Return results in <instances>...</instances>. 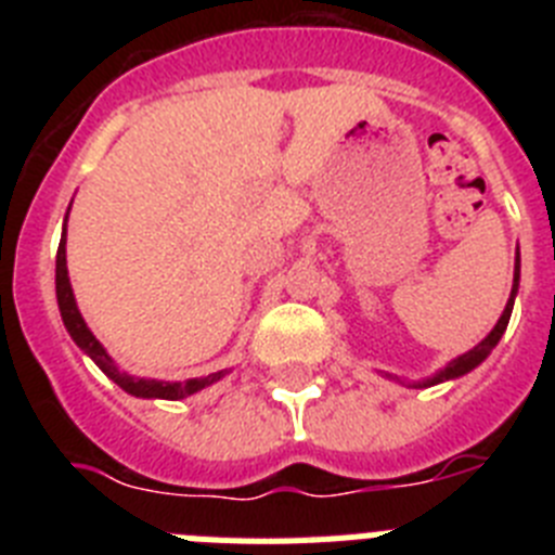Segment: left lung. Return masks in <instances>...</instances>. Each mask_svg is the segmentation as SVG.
I'll return each mask as SVG.
<instances>
[{
  "instance_id": "8db88e82",
  "label": "left lung",
  "mask_w": 555,
  "mask_h": 555,
  "mask_svg": "<svg viewBox=\"0 0 555 555\" xmlns=\"http://www.w3.org/2000/svg\"><path fill=\"white\" fill-rule=\"evenodd\" d=\"M517 288H519V253H517V261H514V286H512V297H508L506 308H503V313H500V320L498 325L492 327V333H489L480 345H475L473 350L464 352V356L453 358L444 370L436 372L434 377H425V380H416V384H411L414 389H425V386H436V384H442V380H453V377H461V375H467V372H473L475 366L480 364V361H487L489 352L498 347L500 336L506 333L508 327V320H512V308H514V297H517Z\"/></svg>"
}]
</instances>
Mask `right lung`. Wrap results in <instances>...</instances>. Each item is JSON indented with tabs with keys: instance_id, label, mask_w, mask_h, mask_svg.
Instances as JSON below:
<instances>
[{
	"instance_id": "1",
	"label": "right lung",
	"mask_w": 555,
	"mask_h": 555,
	"mask_svg": "<svg viewBox=\"0 0 555 555\" xmlns=\"http://www.w3.org/2000/svg\"><path fill=\"white\" fill-rule=\"evenodd\" d=\"M68 217V214H66ZM55 292H57V308H61L63 325H66L68 336L75 338V345L80 347L86 356H91L96 366L111 377L113 384L121 386L127 395L132 397H158V400H183L189 395H197L205 386L217 384L228 375V370L222 372H210L205 377H191V380H183V384H166V380H146V377H132L127 372H119V366L113 364V358L107 356L105 347L96 341V336L88 331L86 320H82L80 308L75 302V292H72V283H68V269H66V228H63L61 235V247H57V261H55Z\"/></svg>"
}]
</instances>
